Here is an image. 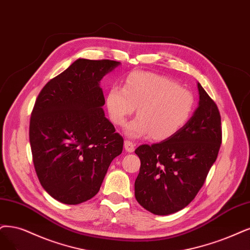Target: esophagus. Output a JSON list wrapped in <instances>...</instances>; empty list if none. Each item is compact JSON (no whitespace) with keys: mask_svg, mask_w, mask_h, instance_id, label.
Returning <instances> with one entry per match:
<instances>
[{"mask_svg":"<svg viewBox=\"0 0 250 250\" xmlns=\"http://www.w3.org/2000/svg\"><path fill=\"white\" fill-rule=\"evenodd\" d=\"M125 149L127 152H133L135 150V144L132 141L125 140Z\"/></svg>","mask_w":250,"mask_h":250,"instance_id":"obj_1","label":"esophagus"}]
</instances>
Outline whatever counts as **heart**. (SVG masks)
<instances>
[{"label":"heart","mask_w":250,"mask_h":250,"mask_svg":"<svg viewBox=\"0 0 250 250\" xmlns=\"http://www.w3.org/2000/svg\"><path fill=\"white\" fill-rule=\"evenodd\" d=\"M111 122L122 126L137 108V115L125 127L131 138L148 136L162 141L174 136L186 125L196 108L191 92L174 80L150 72H133L123 88L111 87L106 95Z\"/></svg>","instance_id":"b5f03b06"}]
</instances>
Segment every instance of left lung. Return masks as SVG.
Listing matches in <instances>:
<instances>
[{"mask_svg":"<svg viewBox=\"0 0 250 250\" xmlns=\"http://www.w3.org/2000/svg\"><path fill=\"white\" fill-rule=\"evenodd\" d=\"M199 106L179 132L135 150L141 161L135 181L139 204L155 215L175 213L195 199L221 144L218 108L198 82Z\"/></svg>","mask_w":250,"mask_h":250,"instance_id":"8db88e82","label":"left lung"}]
</instances>
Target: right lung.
Instances as JSON below:
<instances>
[{"mask_svg":"<svg viewBox=\"0 0 250 250\" xmlns=\"http://www.w3.org/2000/svg\"><path fill=\"white\" fill-rule=\"evenodd\" d=\"M120 62L78 59L46 83L30 120L34 167L43 188L63 204L95 197L124 139L105 117L100 81Z\"/></svg>","mask_w":250,"mask_h":250,"instance_id":"right-lung-1","label":"right lung"}]
</instances>
